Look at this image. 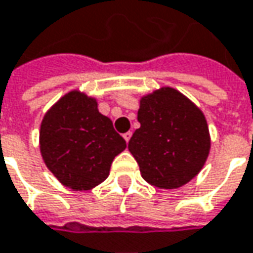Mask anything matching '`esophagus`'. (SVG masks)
Listing matches in <instances>:
<instances>
[{"label":"esophagus","instance_id":"34e87169","mask_svg":"<svg viewBox=\"0 0 253 253\" xmlns=\"http://www.w3.org/2000/svg\"><path fill=\"white\" fill-rule=\"evenodd\" d=\"M123 137H125V140L128 143V140H130V137H131V131H127V133H125L123 134Z\"/></svg>","mask_w":253,"mask_h":253}]
</instances>
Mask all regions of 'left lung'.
Here are the masks:
<instances>
[{
  "instance_id": "left-lung-1",
  "label": "left lung",
  "mask_w": 253,
  "mask_h": 253,
  "mask_svg": "<svg viewBox=\"0 0 253 253\" xmlns=\"http://www.w3.org/2000/svg\"><path fill=\"white\" fill-rule=\"evenodd\" d=\"M140 127L128 141L141 177L159 189H177L196 177L211 152L201 109L179 90L160 87L140 97Z\"/></svg>"
}]
</instances>
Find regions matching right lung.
<instances>
[{"mask_svg":"<svg viewBox=\"0 0 253 253\" xmlns=\"http://www.w3.org/2000/svg\"><path fill=\"white\" fill-rule=\"evenodd\" d=\"M97 106L94 97L71 90L47 110L40 126L45 166L73 190H90L104 182L114 157L126 149V140Z\"/></svg>","mask_w":253,"mask_h":253,"instance_id":"add662e5","label":"right lung"}]
</instances>
